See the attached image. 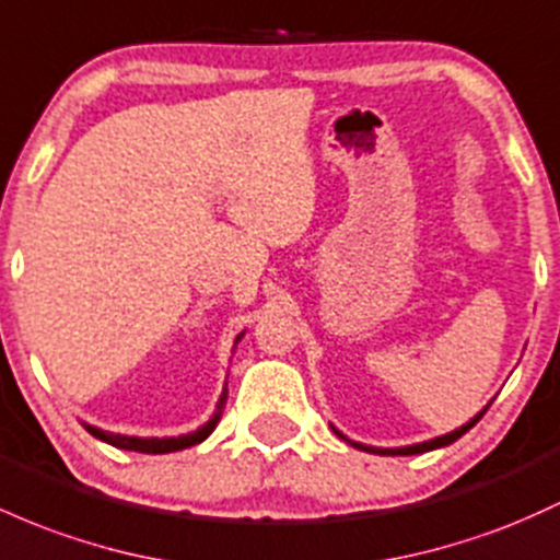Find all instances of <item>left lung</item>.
<instances>
[{"instance_id":"8db88e82","label":"left lung","mask_w":560,"mask_h":560,"mask_svg":"<svg viewBox=\"0 0 560 560\" xmlns=\"http://www.w3.org/2000/svg\"><path fill=\"white\" fill-rule=\"evenodd\" d=\"M491 407V401L487 404V407H483L481 411H478L476 417H472L470 422H465L463 428H457V430H452V433H446V435H439V439H430V441H422V444H411V446H396V450H383V446H366V444H359V441H350L348 435H342L340 430H337L335 425H331V430H335L337 435H340L342 441H348L350 446H355V450H361V452H370V454H388V457H398V454H401V457H407V454H422V452H433V450H441V446H450V444H454V441L459 439V435H465L468 433V430L476 425L478 420H481L483 415H487V409Z\"/></svg>"}]
</instances>
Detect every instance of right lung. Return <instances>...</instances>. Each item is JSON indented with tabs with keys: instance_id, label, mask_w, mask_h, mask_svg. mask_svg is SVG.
Segmentation results:
<instances>
[{
	"instance_id": "obj_1",
	"label": "right lung",
	"mask_w": 560,
	"mask_h": 560,
	"mask_svg": "<svg viewBox=\"0 0 560 560\" xmlns=\"http://www.w3.org/2000/svg\"><path fill=\"white\" fill-rule=\"evenodd\" d=\"M242 335L236 337V342L242 340ZM225 398H229V390L223 388L220 393V401H218V409H214V415L210 420L205 422L201 428H196L194 433H183V435H170V439H140V435H121V433H108V430H101L95 425H88L84 422V428H88V433L95 435V439L106 441V444L116 446V450H127V452H143V454H167V452H180V450H188V446H196L201 444V441L207 439V435L212 433L214 425L220 422V415H223V407H225Z\"/></svg>"
}]
</instances>
